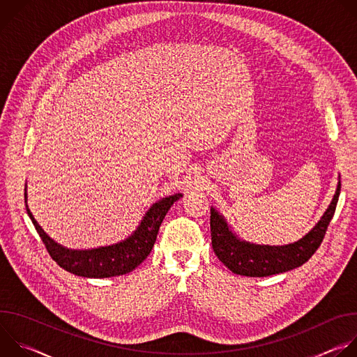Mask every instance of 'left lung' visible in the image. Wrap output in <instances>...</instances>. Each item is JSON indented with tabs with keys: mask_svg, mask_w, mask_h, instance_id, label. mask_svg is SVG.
Returning <instances> with one entry per match:
<instances>
[{
	"mask_svg": "<svg viewBox=\"0 0 357 357\" xmlns=\"http://www.w3.org/2000/svg\"><path fill=\"white\" fill-rule=\"evenodd\" d=\"M340 179V178H339ZM340 193V181L328 209L318 223L302 238L282 245L256 244L240 238L226 218L211 208L212 247L218 259L234 274L267 277L294 270L307 263L321 245L329 222L333 218Z\"/></svg>",
	"mask_w": 357,
	"mask_h": 357,
	"instance_id": "left-lung-1",
	"label": "left lung"
}]
</instances>
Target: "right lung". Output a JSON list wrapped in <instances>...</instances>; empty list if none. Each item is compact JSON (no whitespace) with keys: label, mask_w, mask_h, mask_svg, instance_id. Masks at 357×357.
Masks as SVG:
<instances>
[{"label":"right lung","mask_w":357,"mask_h":357,"mask_svg":"<svg viewBox=\"0 0 357 357\" xmlns=\"http://www.w3.org/2000/svg\"><path fill=\"white\" fill-rule=\"evenodd\" d=\"M24 195L26 213L32 220L46 250L49 251L50 257L63 270L87 278H110L124 275L135 270L148 257V254L154 247L160 226L169 208L183 196L182 193H174L152 203L151 208L145 212L141 222L138 223L137 229L127 238L119 243L100 245L96 248L75 250L56 243L52 237L47 236V233L35 220L28 206L26 185Z\"/></svg>","instance_id":"obj_1"}]
</instances>
